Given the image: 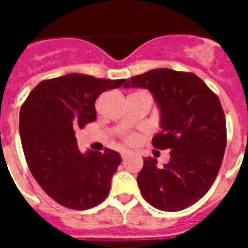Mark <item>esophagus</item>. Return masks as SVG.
Here are the masks:
<instances>
[{"label":"esophagus","mask_w":248,"mask_h":248,"mask_svg":"<svg viewBox=\"0 0 248 248\" xmlns=\"http://www.w3.org/2000/svg\"><path fill=\"white\" fill-rule=\"evenodd\" d=\"M120 155H122L123 160H125V159H128L129 156H130V153H129V151H126V150H123L122 153H120Z\"/></svg>","instance_id":"1"}]
</instances>
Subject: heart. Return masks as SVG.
<instances>
[{"label":"heart","instance_id":"obj_1","mask_svg":"<svg viewBox=\"0 0 248 248\" xmlns=\"http://www.w3.org/2000/svg\"><path fill=\"white\" fill-rule=\"evenodd\" d=\"M131 140H133V139H130V141H131Z\"/></svg>","mask_w":248,"mask_h":248}]
</instances>
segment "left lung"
Instances as JSON below:
<instances>
[{"label":"left lung","mask_w":248,"mask_h":248,"mask_svg":"<svg viewBox=\"0 0 248 248\" xmlns=\"http://www.w3.org/2000/svg\"><path fill=\"white\" fill-rule=\"evenodd\" d=\"M148 89L160 114L156 149H170V160L157 166L145 157L137 181L143 198L161 211L194 205L217 176L226 149V119L220 99L194 73L151 69L124 84Z\"/></svg>","instance_id":"8db88e82"}]
</instances>
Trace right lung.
Listing matches in <instances>:
<instances>
[{
    "instance_id": "add662e5",
    "label": "right lung",
    "mask_w": 248,
    "mask_h": 248,
    "mask_svg": "<svg viewBox=\"0 0 248 248\" xmlns=\"http://www.w3.org/2000/svg\"><path fill=\"white\" fill-rule=\"evenodd\" d=\"M124 83L69 73L38 83L22 105L19 135L28 168L46 194L64 207L91 209L110 191L122 156L110 149L82 154L76 130L95 120L99 94Z\"/></svg>"
}]
</instances>
